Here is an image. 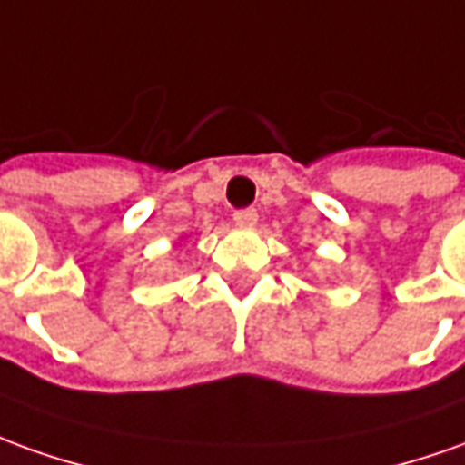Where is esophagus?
Returning a JSON list of instances; mask_svg holds the SVG:
<instances>
[{
	"label": "esophagus",
	"instance_id": "1",
	"mask_svg": "<svg viewBox=\"0 0 465 465\" xmlns=\"http://www.w3.org/2000/svg\"><path fill=\"white\" fill-rule=\"evenodd\" d=\"M255 223H258V213L255 210H238L235 213V225L238 227H245V230H251V227H255Z\"/></svg>",
	"mask_w": 465,
	"mask_h": 465
}]
</instances>
